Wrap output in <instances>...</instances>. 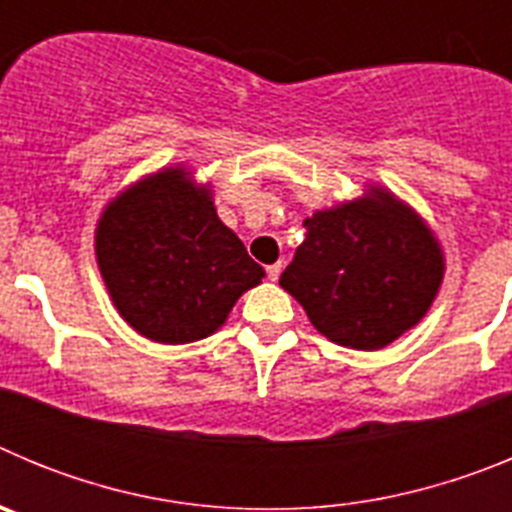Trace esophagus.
<instances>
[{
    "mask_svg": "<svg viewBox=\"0 0 512 512\" xmlns=\"http://www.w3.org/2000/svg\"><path fill=\"white\" fill-rule=\"evenodd\" d=\"M282 269H284L282 261H277V264H269V266H266V277H269L271 282H277L279 274H282Z\"/></svg>",
    "mask_w": 512,
    "mask_h": 512,
    "instance_id": "esophagus-1",
    "label": "esophagus"
}]
</instances>
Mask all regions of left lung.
Listing matches in <instances>:
<instances>
[{"mask_svg":"<svg viewBox=\"0 0 512 512\" xmlns=\"http://www.w3.org/2000/svg\"><path fill=\"white\" fill-rule=\"evenodd\" d=\"M282 284L312 325L341 346L374 351L431 307L443 261L431 230L384 192L307 217Z\"/></svg>","mask_w":512,"mask_h":512,"instance_id":"8db88e82","label":"left lung"}]
</instances>
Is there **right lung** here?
<instances>
[{
  "mask_svg": "<svg viewBox=\"0 0 512 512\" xmlns=\"http://www.w3.org/2000/svg\"><path fill=\"white\" fill-rule=\"evenodd\" d=\"M97 261L122 318L161 343L207 338L264 277L241 238L220 223L210 192L176 169L104 210Z\"/></svg>",
  "mask_w": 512,
  "mask_h": 512,
  "instance_id": "obj_1",
  "label": "right lung"
}]
</instances>
